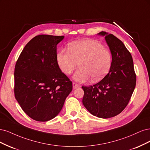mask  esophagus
<instances>
[{"instance_id":"esophagus-1","label":"esophagus","mask_w":150,"mask_h":150,"mask_svg":"<svg viewBox=\"0 0 150 150\" xmlns=\"http://www.w3.org/2000/svg\"><path fill=\"white\" fill-rule=\"evenodd\" d=\"M79 87H80V85L76 84V83H74H74H73V88H74V89L79 88Z\"/></svg>"}]
</instances>
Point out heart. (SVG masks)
<instances>
[{
  "label": "heart",
  "mask_w": 150,
  "mask_h": 150,
  "mask_svg": "<svg viewBox=\"0 0 150 150\" xmlns=\"http://www.w3.org/2000/svg\"><path fill=\"white\" fill-rule=\"evenodd\" d=\"M57 60L65 74H70L79 62L80 68L74 74V80L83 82L91 78L96 81L102 79L108 72L112 57L101 43L86 38L71 43L69 50L60 49L57 54Z\"/></svg>",
  "instance_id": "heart-1"
}]
</instances>
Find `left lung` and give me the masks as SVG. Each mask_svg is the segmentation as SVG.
<instances>
[{
  "label": "left lung",
  "mask_w": 150,
  "mask_h": 150,
  "mask_svg": "<svg viewBox=\"0 0 150 150\" xmlns=\"http://www.w3.org/2000/svg\"><path fill=\"white\" fill-rule=\"evenodd\" d=\"M105 37L112 61L108 74L100 81L90 86H82L84 107L94 116L109 118L120 113L127 107L136 86L132 56L117 37L106 32Z\"/></svg>",
  "instance_id": "obj_1"
}]
</instances>
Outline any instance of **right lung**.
<instances>
[{"label":"right lung","instance_id":"1","mask_svg":"<svg viewBox=\"0 0 150 150\" xmlns=\"http://www.w3.org/2000/svg\"><path fill=\"white\" fill-rule=\"evenodd\" d=\"M64 36L40 35L24 47L14 71V94L22 109L38 122L60 113L72 82L59 68L57 45Z\"/></svg>","mask_w":150,"mask_h":150}]
</instances>
